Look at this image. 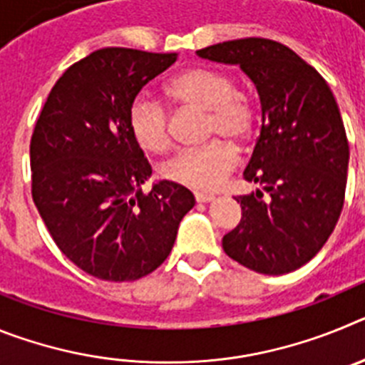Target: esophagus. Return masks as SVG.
<instances>
[{
    "label": "esophagus",
    "instance_id": "1",
    "mask_svg": "<svg viewBox=\"0 0 365 365\" xmlns=\"http://www.w3.org/2000/svg\"><path fill=\"white\" fill-rule=\"evenodd\" d=\"M214 195L212 193H202V192H195V201L197 202H212L214 201Z\"/></svg>",
    "mask_w": 365,
    "mask_h": 365
}]
</instances>
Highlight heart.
I'll return each instance as SVG.
<instances>
[{
    "label": "heart",
    "mask_w": 365,
    "mask_h": 365,
    "mask_svg": "<svg viewBox=\"0 0 365 365\" xmlns=\"http://www.w3.org/2000/svg\"><path fill=\"white\" fill-rule=\"evenodd\" d=\"M180 108L208 111V135L243 140L252 133L256 113L247 93L235 87L228 73L212 67H192L177 74L166 87ZM130 130L138 146L163 153L172 144L170 115L159 100L138 95L130 108ZM237 163V151L227 140L177 153L163 166L164 179L199 192H212L225 182Z\"/></svg>",
    "instance_id": "obj_1"
}]
</instances>
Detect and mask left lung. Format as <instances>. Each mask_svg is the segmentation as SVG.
<instances>
[{
	"label": "left lung",
	"mask_w": 365,
	"mask_h": 365,
	"mask_svg": "<svg viewBox=\"0 0 365 365\" xmlns=\"http://www.w3.org/2000/svg\"><path fill=\"white\" fill-rule=\"evenodd\" d=\"M197 56L240 66L261 102L263 125L243 172L261 190L235 197L243 217L222 248L254 272H292L320 252L346 197L349 144L333 91L294 51L265 38L222 41Z\"/></svg>",
	"instance_id": "left-lung-1"
}]
</instances>
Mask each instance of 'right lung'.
Here are the masks:
<instances>
[{
  "label": "right lung",
  "instance_id": "add662e5",
  "mask_svg": "<svg viewBox=\"0 0 365 365\" xmlns=\"http://www.w3.org/2000/svg\"><path fill=\"white\" fill-rule=\"evenodd\" d=\"M177 53L106 47L73 63L51 89L31 138L32 199L58 248L83 272L135 282L164 263L195 205L185 186H140L151 166L130 108Z\"/></svg>",
  "mask_w": 365,
  "mask_h": 365
}]
</instances>
